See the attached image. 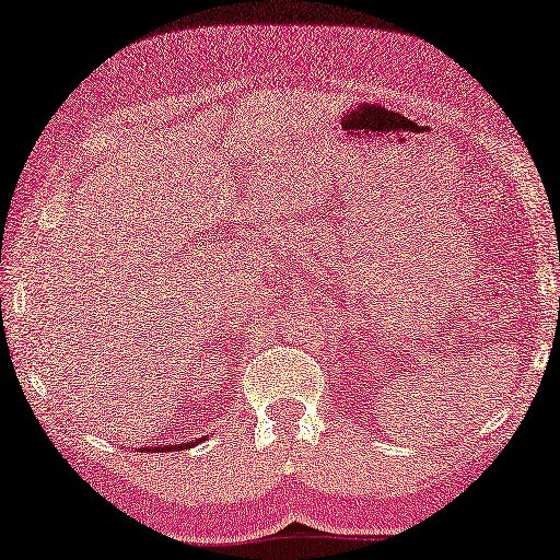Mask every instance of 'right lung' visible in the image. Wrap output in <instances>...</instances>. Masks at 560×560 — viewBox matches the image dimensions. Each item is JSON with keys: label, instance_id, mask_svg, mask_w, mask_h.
<instances>
[{"label": "right lung", "instance_id": "right-lung-1", "mask_svg": "<svg viewBox=\"0 0 560 560\" xmlns=\"http://www.w3.org/2000/svg\"><path fill=\"white\" fill-rule=\"evenodd\" d=\"M195 443H199V440H195ZM189 445H192V443H183V445H163V447H153V450H159V452H163V450H171V452H177V450H187Z\"/></svg>", "mask_w": 560, "mask_h": 560}]
</instances>
